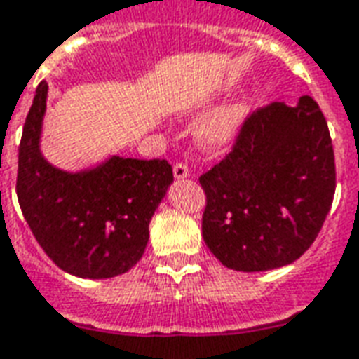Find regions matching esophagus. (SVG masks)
Instances as JSON below:
<instances>
[{
    "label": "esophagus",
    "instance_id": "obj_1",
    "mask_svg": "<svg viewBox=\"0 0 359 359\" xmlns=\"http://www.w3.org/2000/svg\"><path fill=\"white\" fill-rule=\"evenodd\" d=\"M189 166H187L185 162H176V164H174V176H176L177 180L189 177Z\"/></svg>",
    "mask_w": 359,
    "mask_h": 359
}]
</instances>
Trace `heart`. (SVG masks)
<instances>
[{"label": "heart", "mask_w": 359, "mask_h": 359, "mask_svg": "<svg viewBox=\"0 0 359 359\" xmlns=\"http://www.w3.org/2000/svg\"><path fill=\"white\" fill-rule=\"evenodd\" d=\"M248 116V104L237 103L214 112L201 130V140L208 149H222L235 140Z\"/></svg>", "instance_id": "obj_1"}]
</instances>
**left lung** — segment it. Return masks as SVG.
<instances>
[{"mask_svg":"<svg viewBox=\"0 0 359 359\" xmlns=\"http://www.w3.org/2000/svg\"><path fill=\"white\" fill-rule=\"evenodd\" d=\"M203 237L226 268L266 271L312 247L333 205L337 172L327 120L310 95L250 112L231 151L198 177Z\"/></svg>","mask_w":359,"mask_h":359,"instance_id":"left-lung-1","label":"left lung"}]
</instances>
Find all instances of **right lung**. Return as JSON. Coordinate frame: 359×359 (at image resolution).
<instances>
[{
  "label": "right lung",
  "instance_id": "obj_1",
  "mask_svg": "<svg viewBox=\"0 0 359 359\" xmlns=\"http://www.w3.org/2000/svg\"><path fill=\"white\" fill-rule=\"evenodd\" d=\"M47 83L36 90L18 147L17 197L26 224L51 260L72 276L104 279L140 262L149 222L174 182L168 161L112 156L69 174L40 153Z\"/></svg>",
  "mask_w": 359,
  "mask_h": 359
}]
</instances>
